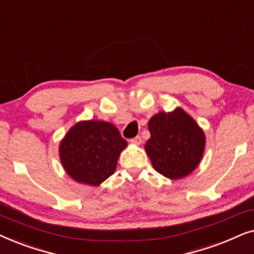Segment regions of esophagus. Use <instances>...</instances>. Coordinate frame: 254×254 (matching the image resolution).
<instances>
[{
  "instance_id": "esophagus-1",
  "label": "esophagus",
  "mask_w": 254,
  "mask_h": 254,
  "mask_svg": "<svg viewBox=\"0 0 254 254\" xmlns=\"http://www.w3.org/2000/svg\"><path fill=\"white\" fill-rule=\"evenodd\" d=\"M130 141H131V143H132V144L139 145V144L141 143V141H143V139H141V137H140V136H136L134 138H132V139H131Z\"/></svg>"
}]
</instances>
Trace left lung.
<instances>
[{
  "label": "left lung",
  "instance_id": "left-lung-1",
  "mask_svg": "<svg viewBox=\"0 0 254 254\" xmlns=\"http://www.w3.org/2000/svg\"><path fill=\"white\" fill-rule=\"evenodd\" d=\"M151 137L145 151L154 170L170 179L191 173L204 150V133L182 109L159 113L148 122Z\"/></svg>",
  "mask_w": 254,
  "mask_h": 254
}]
</instances>
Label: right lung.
<instances>
[{
  "mask_svg": "<svg viewBox=\"0 0 254 254\" xmlns=\"http://www.w3.org/2000/svg\"><path fill=\"white\" fill-rule=\"evenodd\" d=\"M127 145L113 124L101 121L80 122L60 144V159L70 178L97 186L115 173L118 157Z\"/></svg>",
  "mask_w": 254,
  "mask_h": 254,
  "instance_id": "1",
  "label": "right lung"
}]
</instances>
